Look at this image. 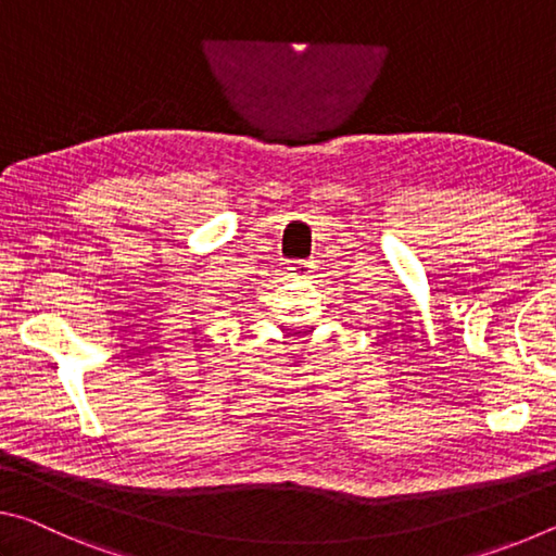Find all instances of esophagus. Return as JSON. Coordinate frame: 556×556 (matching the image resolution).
Masks as SVG:
<instances>
[{
    "label": "esophagus",
    "mask_w": 556,
    "mask_h": 556,
    "mask_svg": "<svg viewBox=\"0 0 556 556\" xmlns=\"http://www.w3.org/2000/svg\"><path fill=\"white\" fill-rule=\"evenodd\" d=\"M288 270H290V276H293V278H311L315 266H313V261H298Z\"/></svg>",
    "instance_id": "esophagus-1"
}]
</instances>
